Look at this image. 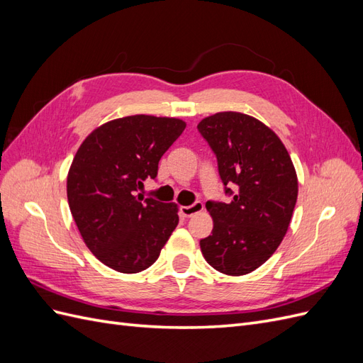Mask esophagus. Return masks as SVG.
<instances>
[{
	"mask_svg": "<svg viewBox=\"0 0 363 363\" xmlns=\"http://www.w3.org/2000/svg\"><path fill=\"white\" fill-rule=\"evenodd\" d=\"M203 211H204V204H203L201 201H196V203H194L192 206H183V207L180 208L182 215L186 216V218H191V216H194V215H196V213H200V212H203Z\"/></svg>",
	"mask_w": 363,
	"mask_h": 363,
	"instance_id": "1",
	"label": "esophagus"
}]
</instances>
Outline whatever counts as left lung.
<instances>
[{
	"instance_id": "1",
	"label": "left lung",
	"mask_w": 363,
	"mask_h": 363,
	"mask_svg": "<svg viewBox=\"0 0 363 363\" xmlns=\"http://www.w3.org/2000/svg\"><path fill=\"white\" fill-rule=\"evenodd\" d=\"M199 131L216 155L225 194L232 195L228 203H206L213 230L200 240L201 252L216 271L244 276L263 265L286 235L298 179L280 138L256 118L219 112L204 118Z\"/></svg>"
}]
</instances>
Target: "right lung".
Wrapping results in <instances>:
<instances>
[{
	"instance_id": "right-lung-1",
	"label": "right lung",
	"mask_w": 363,
	"mask_h": 363,
	"mask_svg": "<svg viewBox=\"0 0 363 363\" xmlns=\"http://www.w3.org/2000/svg\"><path fill=\"white\" fill-rule=\"evenodd\" d=\"M184 128L179 118H118L77 150L68 203L86 247L106 267L124 274L147 269L177 227V204L144 199L138 189L156 179L160 157Z\"/></svg>"
}]
</instances>
